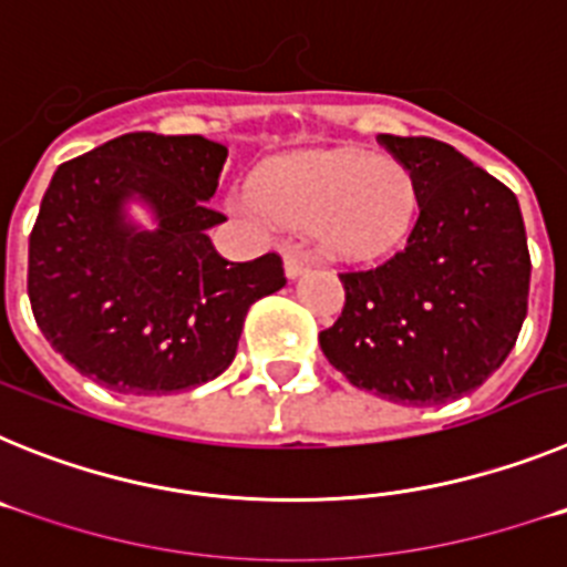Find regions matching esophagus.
<instances>
[{
  "label": "esophagus",
  "mask_w": 567,
  "mask_h": 567,
  "mask_svg": "<svg viewBox=\"0 0 567 567\" xmlns=\"http://www.w3.org/2000/svg\"><path fill=\"white\" fill-rule=\"evenodd\" d=\"M309 267H312V258H309V255L303 252V249L289 247L287 252H284V269H287V278L289 280L300 278V275L307 272Z\"/></svg>",
  "instance_id": "1"
}]
</instances>
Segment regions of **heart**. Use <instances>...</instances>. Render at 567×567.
Segmentation results:
<instances>
[{"label":"heart","mask_w":567,"mask_h":567,"mask_svg":"<svg viewBox=\"0 0 567 567\" xmlns=\"http://www.w3.org/2000/svg\"><path fill=\"white\" fill-rule=\"evenodd\" d=\"M249 202L280 227L309 229L329 258L365 264L392 258L412 240L423 215V184L394 155L300 150L255 169Z\"/></svg>","instance_id":"obj_1"}]
</instances>
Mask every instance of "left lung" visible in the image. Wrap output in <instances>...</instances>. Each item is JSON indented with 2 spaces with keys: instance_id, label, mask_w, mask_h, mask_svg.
I'll list each match as a JSON object with an SVG mask.
<instances>
[{
  "instance_id": "left-lung-1",
  "label": "left lung",
  "mask_w": 567,
  "mask_h": 567,
  "mask_svg": "<svg viewBox=\"0 0 567 567\" xmlns=\"http://www.w3.org/2000/svg\"><path fill=\"white\" fill-rule=\"evenodd\" d=\"M417 173L423 215L383 267L343 272L346 303L320 349L346 380L403 405H440L497 372L528 312L517 195L452 144L380 135Z\"/></svg>"
}]
</instances>
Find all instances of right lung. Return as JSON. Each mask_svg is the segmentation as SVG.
Masks as SVG:
<instances>
[{"instance_id":"obj_1","label":"right lung","mask_w":567,"mask_h":567,"mask_svg":"<svg viewBox=\"0 0 567 567\" xmlns=\"http://www.w3.org/2000/svg\"><path fill=\"white\" fill-rule=\"evenodd\" d=\"M227 147L127 133L62 164L30 233L28 295L48 343L118 394L187 392L233 363L249 307L287 278L275 252L233 264L207 229ZM138 203L153 228L128 215Z\"/></svg>"}]
</instances>
